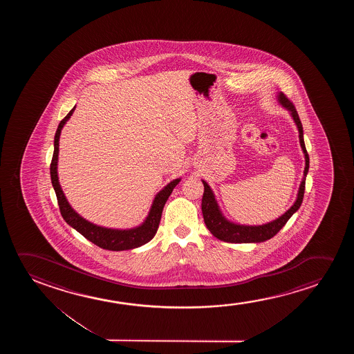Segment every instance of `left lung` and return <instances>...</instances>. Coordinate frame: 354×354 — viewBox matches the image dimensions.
Returning a JSON list of instances; mask_svg holds the SVG:
<instances>
[{"instance_id": "left-lung-1", "label": "left lung", "mask_w": 354, "mask_h": 354, "mask_svg": "<svg viewBox=\"0 0 354 354\" xmlns=\"http://www.w3.org/2000/svg\"><path fill=\"white\" fill-rule=\"evenodd\" d=\"M277 100L281 104V107L289 111L292 120L295 122L297 131H299V140H300L301 149L305 155V170H304V178L301 181L297 197L295 202L290 208L286 210V213L281 215L270 223H262V225H242L230 221L223 215L221 209L218 207V201L215 198L213 189H210L208 183L202 180L204 185L203 198H202V213H203L204 223L212 232L214 237L218 238L220 241L227 243H261L267 239H271L273 236L281 231V228L286 225V221L295 214L302 203L304 194H305L306 176L310 168V157L306 151L305 141H304V128L300 121V117L297 115L295 106L292 105L290 100L286 99L283 93L277 94Z\"/></svg>"}]
</instances>
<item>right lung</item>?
Returning <instances> with one entry per match:
<instances>
[{
    "mask_svg": "<svg viewBox=\"0 0 354 354\" xmlns=\"http://www.w3.org/2000/svg\"><path fill=\"white\" fill-rule=\"evenodd\" d=\"M75 109H76V105L73 106L71 111L68 112L63 121L59 123L58 129L54 136L53 158L50 163V180H52V185H53L54 191L57 194L62 216L71 227L81 233L83 237L87 238L88 241H91L102 249L121 252V250H131V249L141 247L155 237L165 202H167V199L169 198L170 194L173 192L175 186L179 184L181 178L170 181L169 184L165 185V187L156 194L155 199L151 204L150 212L147 214L144 223H141L139 226L126 228V230L102 227V226H97L95 223H91L82 218L68 203V199L62 189L58 178L59 139H60L62 129L65 126V123L70 120V117L73 116Z\"/></svg>",
    "mask_w": 354,
    "mask_h": 354,
    "instance_id": "add662e5",
    "label": "right lung"
}]
</instances>
